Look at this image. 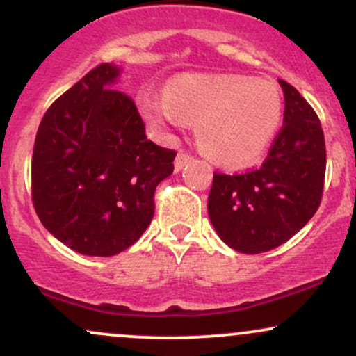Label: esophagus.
Wrapping results in <instances>:
<instances>
[{"label": "esophagus", "mask_w": 356, "mask_h": 356, "mask_svg": "<svg viewBox=\"0 0 356 356\" xmlns=\"http://www.w3.org/2000/svg\"><path fill=\"white\" fill-rule=\"evenodd\" d=\"M191 159H192V155H189L187 152H179L177 157H175V164H174L175 170H177V172H179V170H182L184 165L189 164Z\"/></svg>", "instance_id": "esophagus-1"}]
</instances>
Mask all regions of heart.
Wrapping results in <instances>:
<instances>
[{
    "label": "heart",
    "mask_w": 356,
    "mask_h": 356,
    "mask_svg": "<svg viewBox=\"0 0 356 356\" xmlns=\"http://www.w3.org/2000/svg\"><path fill=\"white\" fill-rule=\"evenodd\" d=\"M138 107L147 124L169 132L195 125L199 147L226 167L256 162L275 137L283 113L275 83L241 75H181L165 85L164 97L145 88Z\"/></svg>",
    "instance_id": "b5f03b06"
}]
</instances>
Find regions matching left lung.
<instances>
[{
  "mask_svg": "<svg viewBox=\"0 0 356 356\" xmlns=\"http://www.w3.org/2000/svg\"><path fill=\"white\" fill-rule=\"evenodd\" d=\"M283 127L257 169L214 172L207 212L219 238L244 254L271 251L291 239L321 202L326 172L323 129L312 105L288 81Z\"/></svg>",
  "mask_w": 356,
  "mask_h": 356,
  "instance_id": "1",
  "label": "left lung"
}]
</instances>
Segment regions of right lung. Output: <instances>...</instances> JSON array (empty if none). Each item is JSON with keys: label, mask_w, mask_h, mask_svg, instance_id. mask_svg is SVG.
Here are the masks:
<instances>
[{"label": "right lung", "mask_w": 356, "mask_h": 356, "mask_svg": "<svg viewBox=\"0 0 356 356\" xmlns=\"http://www.w3.org/2000/svg\"><path fill=\"white\" fill-rule=\"evenodd\" d=\"M100 63L47 110L31 159V199L56 239L87 256H113L144 234L159 182L177 152L155 145L136 102Z\"/></svg>", "instance_id": "1"}]
</instances>
